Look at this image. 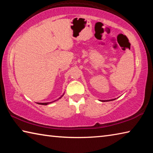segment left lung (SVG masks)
<instances>
[{
  "mask_svg": "<svg viewBox=\"0 0 153 153\" xmlns=\"http://www.w3.org/2000/svg\"><path fill=\"white\" fill-rule=\"evenodd\" d=\"M115 100V98H114V99H111V100H100V101H110V100Z\"/></svg>",
  "mask_w": 153,
  "mask_h": 153,
  "instance_id": "left-lung-1",
  "label": "left lung"
}]
</instances>
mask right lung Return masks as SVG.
Segmentation results:
<instances>
[{"mask_svg":"<svg viewBox=\"0 0 153 153\" xmlns=\"http://www.w3.org/2000/svg\"><path fill=\"white\" fill-rule=\"evenodd\" d=\"M64 94H65V92L63 93V95L62 96H61V97H59L57 100H53V101H52V102H37V104H39V105H48V104H51V103H52V102H55V101H56V100H58L59 99H60L61 98H62L63 97V95H64Z\"/></svg>","mask_w":153,"mask_h":153,"instance_id":"right-lung-1","label":"right lung"}]
</instances>
